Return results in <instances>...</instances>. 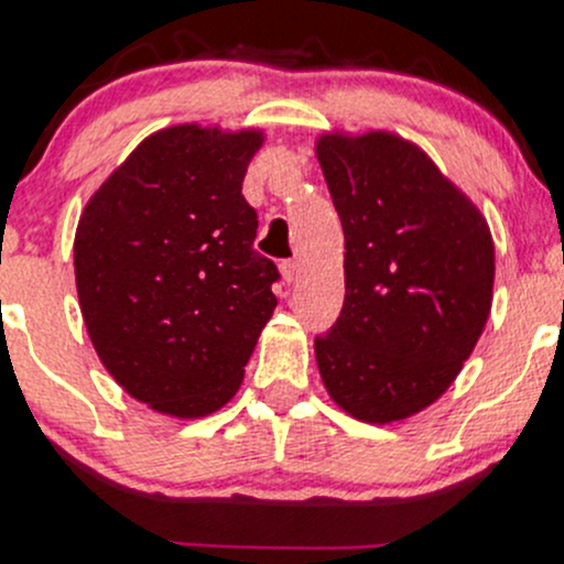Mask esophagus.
Here are the masks:
<instances>
[{
	"instance_id": "34e87169",
	"label": "esophagus",
	"mask_w": 564,
	"mask_h": 564,
	"mask_svg": "<svg viewBox=\"0 0 564 564\" xmlns=\"http://www.w3.org/2000/svg\"><path fill=\"white\" fill-rule=\"evenodd\" d=\"M281 275H283V281L286 283H291L296 278V262L294 260H283L281 262Z\"/></svg>"
}]
</instances>
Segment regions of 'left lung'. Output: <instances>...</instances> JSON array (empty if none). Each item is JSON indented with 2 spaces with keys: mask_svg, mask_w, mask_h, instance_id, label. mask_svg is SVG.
Here are the masks:
<instances>
[{
  "mask_svg": "<svg viewBox=\"0 0 564 564\" xmlns=\"http://www.w3.org/2000/svg\"><path fill=\"white\" fill-rule=\"evenodd\" d=\"M345 230V304L315 336L328 394L368 424L403 422L453 384L494 302L490 228L419 145L390 132L321 134Z\"/></svg>",
  "mask_w": 564,
  "mask_h": 564,
  "instance_id": "obj_1",
  "label": "left lung"
}]
</instances>
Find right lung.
Here are the masks:
<instances>
[{
    "label": "right lung",
    "instance_id": "right-lung-1",
    "mask_svg": "<svg viewBox=\"0 0 564 564\" xmlns=\"http://www.w3.org/2000/svg\"><path fill=\"white\" fill-rule=\"evenodd\" d=\"M260 129L177 124L129 153L84 206L79 307L97 358L140 403L209 416L238 392L275 310L241 185Z\"/></svg>",
    "mask_w": 564,
    "mask_h": 564
}]
</instances>
